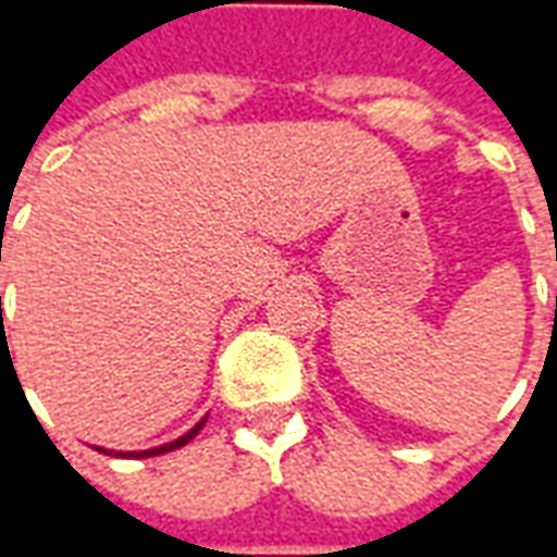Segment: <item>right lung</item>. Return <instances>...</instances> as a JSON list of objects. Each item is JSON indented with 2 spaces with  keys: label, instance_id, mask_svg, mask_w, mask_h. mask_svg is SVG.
<instances>
[{
  "label": "right lung",
  "instance_id": "obj_1",
  "mask_svg": "<svg viewBox=\"0 0 557 557\" xmlns=\"http://www.w3.org/2000/svg\"><path fill=\"white\" fill-rule=\"evenodd\" d=\"M206 426V418L199 420L196 423L194 430L190 432H184L182 438H175V442H166V444H160V447H148V450H107V447H98L101 454H110V456H122V459H146V456H160V454H170V450H178V447H184V444L190 442L194 438L196 432L202 430Z\"/></svg>",
  "mask_w": 557,
  "mask_h": 557
}]
</instances>
